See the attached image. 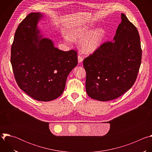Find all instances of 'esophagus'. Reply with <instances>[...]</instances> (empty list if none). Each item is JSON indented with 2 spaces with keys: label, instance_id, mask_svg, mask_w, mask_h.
I'll list each match as a JSON object with an SVG mask.
<instances>
[{
  "label": "esophagus",
  "instance_id": "obj_1",
  "mask_svg": "<svg viewBox=\"0 0 152 152\" xmlns=\"http://www.w3.org/2000/svg\"><path fill=\"white\" fill-rule=\"evenodd\" d=\"M83 57L80 55V54L79 53V55H78V62H82V61H83Z\"/></svg>",
  "mask_w": 152,
  "mask_h": 152
}]
</instances>
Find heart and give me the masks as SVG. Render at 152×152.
I'll use <instances>...</instances> for the list:
<instances>
[{"instance_id": "1", "label": "heart", "mask_w": 152, "mask_h": 152, "mask_svg": "<svg viewBox=\"0 0 152 152\" xmlns=\"http://www.w3.org/2000/svg\"><path fill=\"white\" fill-rule=\"evenodd\" d=\"M105 36V32L102 28H98L93 31L86 26H77L68 32V36L65 39L69 42L70 40L77 41L80 39L79 47L85 53H92L100 46Z\"/></svg>"}]
</instances>
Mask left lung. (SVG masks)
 Listing matches in <instances>:
<instances>
[{
	"mask_svg": "<svg viewBox=\"0 0 152 152\" xmlns=\"http://www.w3.org/2000/svg\"><path fill=\"white\" fill-rule=\"evenodd\" d=\"M114 40L100 46L83 59L86 91L92 99L108 101L118 98L134 84L141 63L138 31L125 14Z\"/></svg>",
	"mask_w": 152,
	"mask_h": 152,
	"instance_id": "obj_1",
	"label": "left lung"
}]
</instances>
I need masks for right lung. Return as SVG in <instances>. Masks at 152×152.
<instances>
[{
    "label": "right lung",
    "mask_w": 152,
    "mask_h": 152,
    "mask_svg": "<svg viewBox=\"0 0 152 152\" xmlns=\"http://www.w3.org/2000/svg\"><path fill=\"white\" fill-rule=\"evenodd\" d=\"M41 16L31 12L18 26L11 63L20 89L35 100L48 102L63 93L69 74L77 64V56L75 50L62 51L52 40L40 39L37 25Z\"/></svg>",
    "instance_id": "add662e5"
}]
</instances>
